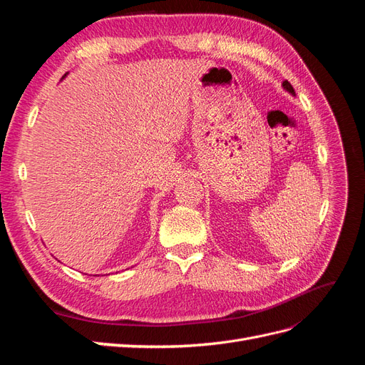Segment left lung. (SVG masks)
<instances>
[{
	"label": "left lung",
	"instance_id": "1",
	"mask_svg": "<svg viewBox=\"0 0 365 365\" xmlns=\"http://www.w3.org/2000/svg\"><path fill=\"white\" fill-rule=\"evenodd\" d=\"M282 86L284 88L286 91H288L289 94H292V96H295V91H294V88H292V85L288 82V81H284L283 83H282Z\"/></svg>",
	"mask_w": 365,
	"mask_h": 365
}]
</instances>
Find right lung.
I'll list each match as a JSON object with an SVG mask.
<instances>
[{"mask_svg": "<svg viewBox=\"0 0 365 365\" xmlns=\"http://www.w3.org/2000/svg\"><path fill=\"white\" fill-rule=\"evenodd\" d=\"M67 74H68V73H67ZM67 74H65V76H67ZM65 76H63V77H65ZM63 77H62V79H63Z\"/></svg>", "mask_w": 365, "mask_h": 365, "instance_id": "obj_1", "label": "right lung"}]
</instances>
